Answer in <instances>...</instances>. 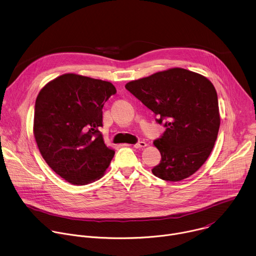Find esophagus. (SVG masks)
I'll return each instance as SVG.
<instances>
[{
    "instance_id": "obj_1",
    "label": "esophagus",
    "mask_w": 256,
    "mask_h": 256,
    "mask_svg": "<svg viewBox=\"0 0 256 256\" xmlns=\"http://www.w3.org/2000/svg\"><path fill=\"white\" fill-rule=\"evenodd\" d=\"M146 146H147V144H146V142H142V140H140V142H136V144H134V147L136 149H140V148H144Z\"/></svg>"
}]
</instances>
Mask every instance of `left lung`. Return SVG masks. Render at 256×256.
Masks as SVG:
<instances>
[{
    "instance_id": "left-lung-1",
    "label": "left lung",
    "mask_w": 256,
    "mask_h": 256,
    "mask_svg": "<svg viewBox=\"0 0 256 256\" xmlns=\"http://www.w3.org/2000/svg\"><path fill=\"white\" fill-rule=\"evenodd\" d=\"M126 88L166 128L154 140L161 161L153 174L166 181H180L196 172L208 158L220 128L218 95L212 82L198 72L173 68L128 82Z\"/></svg>"
}]
</instances>
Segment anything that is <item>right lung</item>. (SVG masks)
Returning a JSON list of instances; mask_svg holds the SVG:
<instances>
[{"mask_svg":"<svg viewBox=\"0 0 256 256\" xmlns=\"http://www.w3.org/2000/svg\"><path fill=\"white\" fill-rule=\"evenodd\" d=\"M116 93L110 82L64 74L48 82L36 98V144L48 165L72 184L101 178L114 156L99 128L103 105Z\"/></svg>","mask_w":256,"mask_h":256,"instance_id":"1","label":"right lung"}]
</instances>
